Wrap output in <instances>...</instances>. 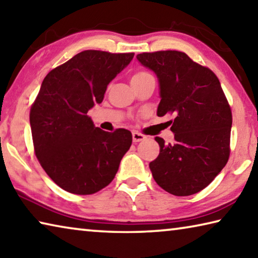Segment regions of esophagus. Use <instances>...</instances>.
I'll list each match as a JSON object with an SVG mask.
<instances>
[{
  "instance_id": "1",
  "label": "esophagus",
  "mask_w": 258,
  "mask_h": 258,
  "mask_svg": "<svg viewBox=\"0 0 258 258\" xmlns=\"http://www.w3.org/2000/svg\"><path fill=\"white\" fill-rule=\"evenodd\" d=\"M132 138H133V142H140V141H143V140L146 139V137L141 133L139 132H133L132 133Z\"/></svg>"
}]
</instances>
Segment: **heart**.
I'll list each match as a JSON object with an SVG mask.
<instances>
[{
	"mask_svg": "<svg viewBox=\"0 0 258 258\" xmlns=\"http://www.w3.org/2000/svg\"><path fill=\"white\" fill-rule=\"evenodd\" d=\"M150 74L147 73V72H138L137 74H134L132 80H138V78H142V77H146V76H149Z\"/></svg>",
	"mask_w": 258,
	"mask_h": 258,
	"instance_id": "b5f03b06",
	"label": "heart"
}]
</instances>
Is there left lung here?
<instances>
[{"label": "left lung", "mask_w": 258, "mask_h": 258, "mask_svg": "<svg viewBox=\"0 0 258 258\" xmlns=\"http://www.w3.org/2000/svg\"><path fill=\"white\" fill-rule=\"evenodd\" d=\"M137 59L158 78L157 115L175 116L171 127L175 141L155 138L160 151L149 164L152 176L174 196L197 194L217 176L230 156L232 113L221 83L184 52H145Z\"/></svg>", "instance_id": "left-lung-1"}]
</instances>
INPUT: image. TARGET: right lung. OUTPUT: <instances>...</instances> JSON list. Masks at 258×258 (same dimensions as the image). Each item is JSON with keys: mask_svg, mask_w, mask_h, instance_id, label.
<instances>
[{"mask_svg": "<svg viewBox=\"0 0 258 258\" xmlns=\"http://www.w3.org/2000/svg\"><path fill=\"white\" fill-rule=\"evenodd\" d=\"M134 53L86 50L47 74L30 108L35 155L61 189L92 195L110 183L132 145V133L95 127L87 112Z\"/></svg>", "mask_w": 258, "mask_h": 258, "instance_id": "obj_1", "label": "right lung"}]
</instances>
